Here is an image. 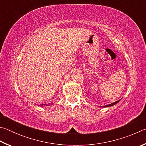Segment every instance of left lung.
Listing matches in <instances>:
<instances>
[{
	"mask_svg": "<svg viewBox=\"0 0 146 146\" xmlns=\"http://www.w3.org/2000/svg\"><path fill=\"white\" fill-rule=\"evenodd\" d=\"M121 100V99H120ZM120 100H117V101H116V102H113V103H111V104H109V105H106V106H102L103 108H108V107H110V106H114V105H115V104H117L118 103V102H119V101Z\"/></svg>",
	"mask_w": 146,
	"mask_h": 146,
	"instance_id": "1",
	"label": "left lung"
}]
</instances>
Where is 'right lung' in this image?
Instances as JSON below:
<instances>
[{
	"mask_svg": "<svg viewBox=\"0 0 146 146\" xmlns=\"http://www.w3.org/2000/svg\"><path fill=\"white\" fill-rule=\"evenodd\" d=\"M44 105H45V104H41V105H38V106H43Z\"/></svg>",
	"mask_w": 146,
	"mask_h": 146,
	"instance_id": "obj_1",
	"label": "right lung"
}]
</instances>
